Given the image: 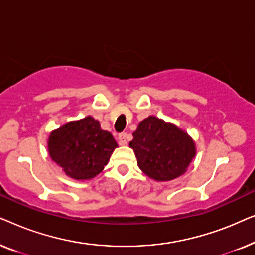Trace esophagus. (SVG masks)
Here are the masks:
<instances>
[{
    "label": "esophagus",
    "mask_w": 255,
    "mask_h": 255,
    "mask_svg": "<svg viewBox=\"0 0 255 255\" xmlns=\"http://www.w3.org/2000/svg\"><path fill=\"white\" fill-rule=\"evenodd\" d=\"M127 137L128 134L125 133V132H123V133H121L120 135H118V144L120 145H127Z\"/></svg>",
    "instance_id": "obj_1"
}]
</instances>
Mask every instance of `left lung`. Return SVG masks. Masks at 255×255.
<instances>
[{"instance_id": "1", "label": "left lung", "mask_w": 255, "mask_h": 255, "mask_svg": "<svg viewBox=\"0 0 255 255\" xmlns=\"http://www.w3.org/2000/svg\"><path fill=\"white\" fill-rule=\"evenodd\" d=\"M130 147L134 151L139 168L155 181L181 176L196 154L195 142L187 132L155 116L138 124Z\"/></svg>"}]
</instances>
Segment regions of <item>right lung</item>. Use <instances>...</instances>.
I'll list each match as a JSON object with an SVG mask.
<instances>
[{"mask_svg": "<svg viewBox=\"0 0 255 255\" xmlns=\"http://www.w3.org/2000/svg\"><path fill=\"white\" fill-rule=\"evenodd\" d=\"M51 159L74 180H90L102 172L118 147L110 132L92 116L68 122L52 131L47 141Z\"/></svg>", "mask_w": 255, "mask_h": 255, "instance_id": "obj_1", "label": "right lung"}]
</instances>
